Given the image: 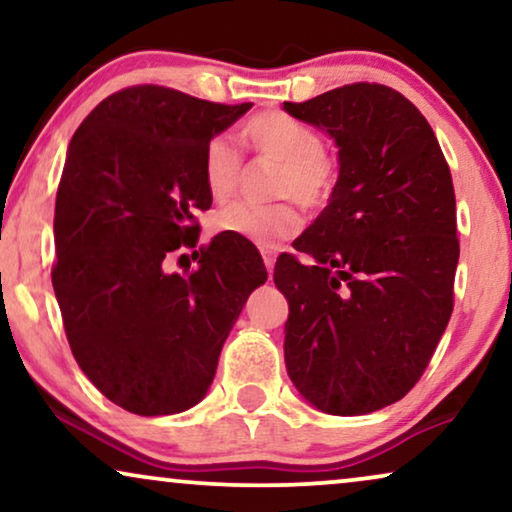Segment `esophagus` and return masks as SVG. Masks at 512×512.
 Returning a JSON list of instances; mask_svg holds the SVG:
<instances>
[{"mask_svg":"<svg viewBox=\"0 0 512 512\" xmlns=\"http://www.w3.org/2000/svg\"><path fill=\"white\" fill-rule=\"evenodd\" d=\"M263 263L268 268V275L272 277V272H275V254L272 251H263Z\"/></svg>","mask_w":512,"mask_h":512,"instance_id":"1","label":"esophagus"}]
</instances>
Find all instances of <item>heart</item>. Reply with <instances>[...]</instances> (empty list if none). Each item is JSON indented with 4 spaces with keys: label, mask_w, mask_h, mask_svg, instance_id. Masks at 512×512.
Masks as SVG:
<instances>
[{
    "label": "heart",
    "mask_w": 512,
    "mask_h": 512,
    "mask_svg": "<svg viewBox=\"0 0 512 512\" xmlns=\"http://www.w3.org/2000/svg\"><path fill=\"white\" fill-rule=\"evenodd\" d=\"M242 142L258 158L277 163L272 179L275 198H296L305 207H321L331 198L338 181V163L321 146L319 132L300 118L284 111H261L242 125ZM242 177V158L228 139L214 137L202 153V179L216 202L228 200ZM303 226L293 202L272 205L223 207L212 216L216 235L242 237L256 247L272 251L293 237Z\"/></svg>",
    "instance_id": "heart-1"
}]
</instances>
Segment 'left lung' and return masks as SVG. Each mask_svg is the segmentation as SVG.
Here are the masks:
<instances>
[{
    "label": "left lung",
    "instance_id": "1",
    "mask_svg": "<svg viewBox=\"0 0 512 512\" xmlns=\"http://www.w3.org/2000/svg\"><path fill=\"white\" fill-rule=\"evenodd\" d=\"M293 118L338 146L331 200L282 256L284 361L293 387L328 415H368L415 387L452 314L459 263L450 167L431 125L398 90L352 83Z\"/></svg>",
    "mask_w": 512,
    "mask_h": 512
}]
</instances>
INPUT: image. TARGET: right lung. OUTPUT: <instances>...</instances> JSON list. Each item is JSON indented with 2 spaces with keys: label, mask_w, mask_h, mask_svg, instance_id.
Returning <instances> with one entry per match:
<instances>
[{
  "label": "right lung",
  "mask_w": 512,
  "mask_h": 512,
  "mask_svg": "<svg viewBox=\"0 0 512 512\" xmlns=\"http://www.w3.org/2000/svg\"><path fill=\"white\" fill-rule=\"evenodd\" d=\"M249 109L132 86L97 104L69 142L55 298L79 368L135 415H174L205 398L230 328L268 279L247 244L221 235L193 251L186 275L170 270L198 244L193 214L212 207L205 146Z\"/></svg>",
  "instance_id": "obj_1"
}]
</instances>
